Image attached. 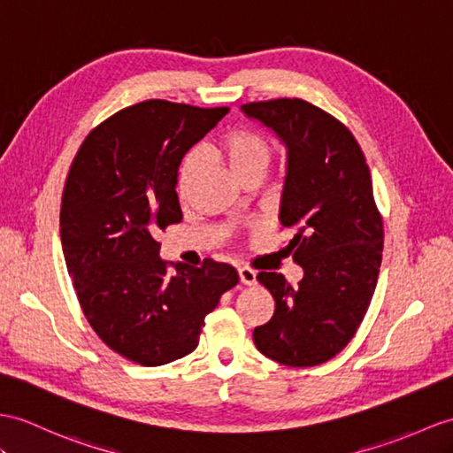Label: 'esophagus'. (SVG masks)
Listing matches in <instances>:
<instances>
[{"mask_svg": "<svg viewBox=\"0 0 453 453\" xmlns=\"http://www.w3.org/2000/svg\"><path fill=\"white\" fill-rule=\"evenodd\" d=\"M238 277H240V282L246 284V286L256 284V280H257L256 271H251V269H248V267H240V269H238Z\"/></svg>", "mask_w": 453, "mask_h": 453, "instance_id": "esophagus-1", "label": "esophagus"}]
</instances>
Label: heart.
I'll return each instance as SVG.
<instances>
[{
    "instance_id": "heart-1",
    "label": "heart",
    "mask_w": 453,
    "mask_h": 453,
    "mask_svg": "<svg viewBox=\"0 0 453 453\" xmlns=\"http://www.w3.org/2000/svg\"><path fill=\"white\" fill-rule=\"evenodd\" d=\"M219 153L226 167L233 171L238 179H246V176L253 173H265L267 165L271 161V146L269 142L265 140L257 132L251 130H233L220 140L219 143ZM200 159L197 156H192L184 165V171L180 176V194H186L188 188V182L196 171Z\"/></svg>"
}]
</instances>
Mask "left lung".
<instances>
[{
	"label": "left lung",
	"instance_id": "left-lung-1",
	"mask_svg": "<svg viewBox=\"0 0 453 453\" xmlns=\"http://www.w3.org/2000/svg\"><path fill=\"white\" fill-rule=\"evenodd\" d=\"M240 109L286 148L279 220L303 269L296 288L279 273L257 274L274 315L253 330V344L282 365H321L354 338L379 279L384 230L365 156L340 120L303 99Z\"/></svg>",
	"mask_w": 453,
	"mask_h": 453
}]
</instances>
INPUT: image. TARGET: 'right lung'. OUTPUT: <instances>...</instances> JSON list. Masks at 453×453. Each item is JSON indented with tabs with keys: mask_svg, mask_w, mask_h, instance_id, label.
Wrapping results in <instances>:
<instances>
[{
	"mask_svg": "<svg viewBox=\"0 0 453 453\" xmlns=\"http://www.w3.org/2000/svg\"><path fill=\"white\" fill-rule=\"evenodd\" d=\"M228 107L148 99L94 128L76 153L61 200V246L96 334L130 361L157 367L188 356L205 315L238 282L226 263L159 257V230L182 220L176 173Z\"/></svg>",
	"mask_w": 453,
	"mask_h": 453,
	"instance_id": "obj_1",
	"label": "right lung"
}]
</instances>
